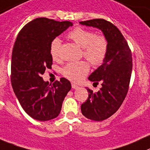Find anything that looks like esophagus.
<instances>
[{
  "instance_id": "obj_1",
  "label": "esophagus",
  "mask_w": 150,
  "mask_h": 150,
  "mask_svg": "<svg viewBox=\"0 0 150 150\" xmlns=\"http://www.w3.org/2000/svg\"><path fill=\"white\" fill-rule=\"evenodd\" d=\"M71 87H72V88H74V89H77V88H79V86L76 85H75V84L72 83L71 84Z\"/></svg>"
}]
</instances>
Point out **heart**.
Here are the masks:
<instances>
[{"label": "heart", "mask_w": 150, "mask_h": 150, "mask_svg": "<svg viewBox=\"0 0 150 150\" xmlns=\"http://www.w3.org/2000/svg\"><path fill=\"white\" fill-rule=\"evenodd\" d=\"M68 38L83 48V55L92 65H99L103 62L108 54V41L105 36L97 35L93 31L82 27H76L68 35ZM61 40L55 38L52 40L50 52L53 59L59 55ZM90 67L88 62L81 61L70 62L62 70L63 76L73 82H79L88 74Z\"/></svg>", "instance_id": "b5f03b06"}]
</instances>
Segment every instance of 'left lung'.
Instances as JSON below:
<instances>
[{
    "label": "left lung",
    "instance_id": "left-lung-1",
    "mask_svg": "<svg viewBox=\"0 0 150 150\" xmlns=\"http://www.w3.org/2000/svg\"><path fill=\"white\" fill-rule=\"evenodd\" d=\"M79 23L100 29L108 41L105 60L88 77L93 83L101 82L102 88L96 93L86 88L88 98L81 105L87 119L100 122L113 115L126 97L132 69V53L119 28L109 21L93 19Z\"/></svg>",
    "mask_w": 150,
    "mask_h": 150
}]
</instances>
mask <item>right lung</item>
<instances>
[{
    "label": "right lung",
    "mask_w": 150,
    "mask_h": 150,
    "mask_svg": "<svg viewBox=\"0 0 150 150\" xmlns=\"http://www.w3.org/2000/svg\"><path fill=\"white\" fill-rule=\"evenodd\" d=\"M72 25L70 21L36 18L17 37L12 54V86L23 109L34 119L45 122L57 117L71 90V82L65 78L51 85L41 76L51 68L52 40Z\"/></svg>",
    "instance_id": "right-lung-1"
}]
</instances>
